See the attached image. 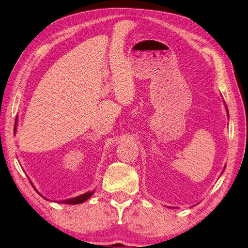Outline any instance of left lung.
<instances>
[{"label": "left lung", "instance_id": "obj_1", "mask_svg": "<svg viewBox=\"0 0 248 248\" xmlns=\"http://www.w3.org/2000/svg\"><path fill=\"white\" fill-rule=\"evenodd\" d=\"M227 109H228V108H227ZM228 112H229V111H228Z\"/></svg>", "mask_w": 248, "mask_h": 248}]
</instances>
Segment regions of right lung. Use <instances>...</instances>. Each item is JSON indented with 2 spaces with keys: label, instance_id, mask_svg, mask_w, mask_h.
Returning <instances> with one entry per match:
<instances>
[{
  "label": "right lung",
  "instance_id": "obj_1",
  "mask_svg": "<svg viewBox=\"0 0 248 248\" xmlns=\"http://www.w3.org/2000/svg\"><path fill=\"white\" fill-rule=\"evenodd\" d=\"M16 122L17 120L16 119ZM14 130H16V126H14ZM32 184V183H31ZM33 185V184H32ZM36 190V189H35ZM37 191V190H36ZM94 192H87V193H84L81 194V196H78L77 198H73V199H68V200H65V201H61V202H63V204H69V205H77V204H80V202L87 201L90 197L92 196Z\"/></svg>",
  "mask_w": 248,
  "mask_h": 248
}]
</instances>
